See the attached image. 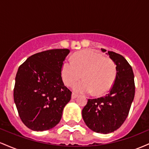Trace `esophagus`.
I'll list each match as a JSON object with an SVG mask.
<instances>
[{
  "instance_id": "esophagus-1",
  "label": "esophagus",
  "mask_w": 149,
  "mask_h": 149,
  "mask_svg": "<svg viewBox=\"0 0 149 149\" xmlns=\"http://www.w3.org/2000/svg\"><path fill=\"white\" fill-rule=\"evenodd\" d=\"M77 97H78V95H77V94H76V93H74V92H73L72 95H71V98L76 99Z\"/></svg>"
}]
</instances>
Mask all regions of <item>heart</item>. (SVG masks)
I'll return each mask as SVG.
<instances>
[{"label": "heart", "mask_w": 149, "mask_h": 149, "mask_svg": "<svg viewBox=\"0 0 149 149\" xmlns=\"http://www.w3.org/2000/svg\"><path fill=\"white\" fill-rule=\"evenodd\" d=\"M83 75L84 80L73 85L74 91L79 93L102 96L109 91L115 80L116 67L114 61L104 57L92 49H85L76 53L73 61L66 60L61 67V78L64 83L70 86Z\"/></svg>", "instance_id": "obj_1"}]
</instances>
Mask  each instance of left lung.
Here are the masks:
<instances>
[{"instance_id": "left-lung-1", "label": "left lung", "mask_w": 149, "mask_h": 149, "mask_svg": "<svg viewBox=\"0 0 149 149\" xmlns=\"http://www.w3.org/2000/svg\"><path fill=\"white\" fill-rule=\"evenodd\" d=\"M102 52L106 49H102ZM116 65V76L105 97L89 99L82 111L85 124L92 131L109 134L116 131L127 118L134 97L135 85L132 66L120 54L108 51Z\"/></svg>"}]
</instances>
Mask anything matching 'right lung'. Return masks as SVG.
<instances>
[{
	"label": "right lung",
	"instance_id": "add662e5",
	"mask_svg": "<svg viewBox=\"0 0 149 149\" xmlns=\"http://www.w3.org/2000/svg\"><path fill=\"white\" fill-rule=\"evenodd\" d=\"M69 49H53L31 55L19 67L14 101L19 116L34 131L52 129L59 123L71 92L61 78Z\"/></svg>",
	"mask_w": 149,
	"mask_h": 149
}]
</instances>
